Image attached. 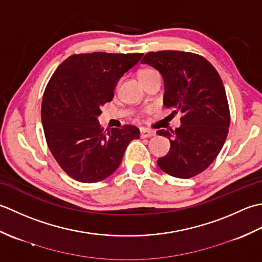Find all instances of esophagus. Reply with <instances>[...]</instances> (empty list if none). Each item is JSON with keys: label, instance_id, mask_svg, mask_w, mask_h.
Segmentation results:
<instances>
[{"label": "esophagus", "instance_id": "1", "mask_svg": "<svg viewBox=\"0 0 262 262\" xmlns=\"http://www.w3.org/2000/svg\"><path fill=\"white\" fill-rule=\"evenodd\" d=\"M155 135H156V132L152 131V130H149V129H143L140 130V137L141 138H150V137H154Z\"/></svg>", "mask_w": 262, "mask_h": 262}]
</instances>
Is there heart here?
I'll use <instances>...</instances> for the list:
<instances>
[{"instance_id": "b5f03b06", "label": "heart", "mask_w": 262, "mask_h": 262, "mask_svg": "<svg viewBox=\"0 0 262 262\" xmlns=\"http://www.w3.org/2000/svg\"><path fill=\"white\" fill-rule=\"evenodd\" d=\"M154 70H150V69H146V70H142L141 72H140V74H139V77H142V76H145V74H148V73H150V72H152Z\"/></svg>"}]
</instances>
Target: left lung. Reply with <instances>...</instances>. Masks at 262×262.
Listing matches in <instances>:
<instances>
[{
    "mask_svg": "<svg viewBox=\"0 0 262 262\" xmlns=\"http://www.w3.org/2000/svg\"><path fill=\"white\" fill-rule=\"evenodd\" d=\"M141 63L162 74L164 105L173 110V115L179 111L183 114L180 127L157 131L170 142L167 155L158 158L159 168L179 179L204 172L220 154L229 127L226 92L220 74L205 57L189 52H150Z\"/></svg>",
    "mask_w": 262,
    "mask_h": 262,
    "instance_id": "left-lung-1",
    "label": "left lung"
}]
</instances>
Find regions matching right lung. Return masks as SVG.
<instances>
[{
	"instance_id": "1",
	"label": "right lung",
	"mask_w": 262,
	"mask_h": 262,
	"mask_svg": "<svg viewBox=\"0 0 262 262\" xmlns=\"http://www.w3.org/2000/svg\"><path fill=\"white\" fill-rule=\"evenodd\" d=\"M142 53L74 54L63 61L47 83L41 123L47 146L70 178L95 183L120 166L127 145L140 137L137 126L103 132L100 107L114 97L121 77L140 61Z\"/></svg>"
}]
</instances>
